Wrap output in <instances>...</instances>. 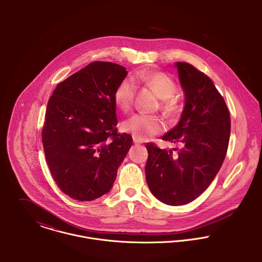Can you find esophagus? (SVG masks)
Returning a JSON list of instances; mask_svg holds the SVG:
<instances>
[{"label": "esophagus", "instance_id": "34e87169", "mask_svg": "<svg viewBox=\"0 0 262 262\" xmlns=\"http://www.w3.org/2000/svg\"><path fill=\"white\" fill-rule=\"evenodd\" d=\"M133 142H134L135 144H141V143H142V140L134 136V137H133Z\"/></svg>", "mask_w": 262, "mask_h": 262}]
</instances>
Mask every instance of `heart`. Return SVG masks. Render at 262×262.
Here are the masks:
<instances>
[{
  "mask_svg": "<svg viewBox=\"0 0 262 262\" xmlns=\"http://www.w3.org/2000/svg\"><path fill=\"white\" fill-rule=\"evenodd\" d=\"M136 83L143 84L152 90L160 99V110L167 117H176L182 110V103L176 96L178 84L166 74L161 72H139L133 76ZM137 86L132 79L124 78L116 88L114 101L122 112L131 110ZM122 128L139 139H147L161 133L165 129L164 122L156 116L137 114L126 120Z\"/></svg>",
  "mask_w": 262,
  "mask_h": 262,
  "instance_id": "1",
  "label": "heart"
}]
</instances>
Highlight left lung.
<instances>
[{
	"mask_svg": "<svg viewBox=\"0 0 262 262\" xmlns=\"http://www.w3.org/2000/svg\"><path fill=\"white\" fill-rule=\"evenodd\" d=\"M186 106L179 124L161 139L180 146L167 151L146 143V182L153 195L170 206L190 203L218 173L228 149L231 120L213 80L187 62H178Z\"/></svg>",
	"mask_w": 262,
	"mask_h": 262,
	"instance_id": "left-lung-1",
	"label": "left lung"
}]
</instances>
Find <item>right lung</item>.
Returning a JSON list of instances; mask_svg holds the SVG:
<instances>
[{
	"mask_svg": "<svg viewBox=\"0 0 262 262\" xmlns=\"http://www.w3.org/2000/svg\"><path fill=\"white\" fill-rule=\"evenodd\" d=\"M127 75L120 64L94 61L59 82L50 97L42 143L51 177L79 202L109 192L132 145L118 133L114 93Z\"/></svg>",
	"mask_w": 262,
	"mask_h": 262,
	"instance_id": "add662e5",
	"label": "right lung"
}]
</instances>
